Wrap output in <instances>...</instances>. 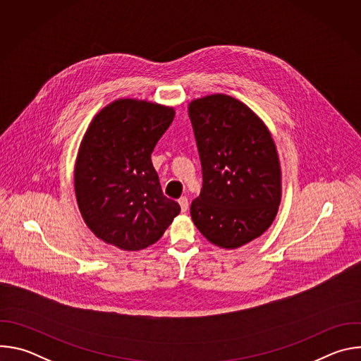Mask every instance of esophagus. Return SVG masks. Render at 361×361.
Here are the masks:
<instances>
[{"label": "esophagus", "instance_id": "esophagus-1", "mask_svg": "<svg viewBox=\"0 0 361 361\" xmlns=\"http://www.w3.org/2000/svg\"><path fill=\"white\" fill-rule=\"evenodd\" d=\"M178 204H180V207H181V212H183V213H185V212L188 210V200H187V197H181V198L178 200Z\"/></svg>", "mask_w": 361, "mask_h": 361}]
</instances>
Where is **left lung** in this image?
Returning <instances> with one entry per match:
<instances>
[{
	"mask_svg": "<svg viewBox=\"0 0 361 361\" xmlns=\"http://www.w3.org/2000/svg\"><path fill=\"white\" fill-rule=\"evenodd\" d=\"M202 170V188L191 202L200 233L221 248L260 237L281 201V170L266 124L244 102L213 94L188 104Z\"/></svg>",
	"mask_w": 361,
	"mask_h": 361,
	"instance_id": "8db88e82",
	"label": "left lung"
}]
</instances>
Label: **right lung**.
<instances>
[{
  "mask_svg": "<svg viewBox=\"0 0 361 361\" xmlns=\"http://www.w3.org/2000/svg\"><path fill=\"white\" fill-rule=\"evenodd\" d=\"M174 116L173 107L121 98L90 123L78 148L74 188L80 213L99 240L126 251L142 250L180 214L151 161Z\"/></svg>",
  "mask_w": 361,
  "mask_h": 361,
  "instance_id": "obj_1",
  "label": "right lung"
}]
</instances>
